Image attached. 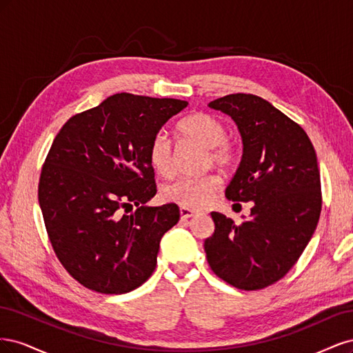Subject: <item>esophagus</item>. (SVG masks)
<instances>
[{
    "mask_svg": "<svg viewBox=\"0 0 353 353\" xmlns=\"http://www.w3.org/2000/svg\"><path fill=\"white\" fill-rule=\"evenodd\" d=\"M179 213H181V218H184V219H188L191 216L197 215L196 210H191V209H187V208H183V206L179 208Z\"/></svg>",
    "mask_w": 353,
    "mask_h": 353,
    "instance_id": "34e87169",
    "label": "esophagus"
}]
</instances>
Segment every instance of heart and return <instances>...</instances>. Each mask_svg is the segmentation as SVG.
<instances>
[{
	"label": "heart",
	"instance_id": "obj_1",
	"mask_svg": "<svg viewBox=\"0 0 353 353\" xmlns=\"http://www.w3.org/2000/svg\"><path fill=\"white\" fill-rule=\"evenodd\" d=\"M178 131L206 148L205 165L212 163L221 169L232 165L236 153L234 147L225 140L227 130L218 117L203 112L193 113L178 123ZM148 160L159 175L169 176L172 174V143L165 131H159L152 138ZM219 185V178L210 172L178 178L163 187L162 197L187 209H201L215 197Z\"/></svg>",
	"mask_w": 353,
	"mask_h": 353
}]
</instances>
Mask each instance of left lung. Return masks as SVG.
Instances as JSON below:
<instances>
[{"label":"left lung","instance_id":"1","mask_svg":"<svg viewBox=\"0 0 353 353\" xmlns=\"http://www.w3.org/2000/svg\"><path fill=\"white\" fill-rule=\"evenodd\" d=\"M230 114L243 157L225 190L228 200L253 201L241 223L212 212L208 263L240 290H261L292 270L316 228L323 206L315 148L303 128L258 95L230 94L209 103Z\"/></svg>","mask_w":353,"mask_h":353}]
</instances>
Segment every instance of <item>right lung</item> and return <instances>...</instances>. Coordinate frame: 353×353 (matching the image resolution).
<instances>
[{"label": "right lung", "instance_id": "1", "mask_svg": "<svg viewBox=\"0 0 353 353\" xmlns=\"http://www.w3.org/2000/svg\"><path fill=\"white\" fill-rule=\"evenodd\" d=\"M187 105L114 94L72 116L52 141L38 184L42 218L57 259L90 290L128 293L153 274L179 208L144 206L157 191L148 147Z\"/></svg>", "mask_w": 353, "mask_h": 353}]
</instances>
